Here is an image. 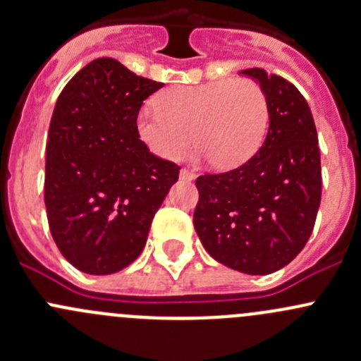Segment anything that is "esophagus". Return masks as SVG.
I'll return each mask as SVG.
<instances>
[{
    "mask_svg": "<svg viewBox=\"0 0 361 361\" xmlns=\"http://www.w3.org/2000/svg\"><path fill=\"white\" fill-rule=\"evenodd\" d=\"M180 178H181V180H185V181H192L195 178V174L192 173L190 169H181L180 171Z\"/></svg>",
    "mask_w": 361,
    "mask_h": 361,
    "instance_id": "1",
    "label": "esophagus"
}]
</instances>
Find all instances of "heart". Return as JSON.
I'll return each instance as SVG.
<instances>
[{"label":"heart","instance_id":"heart-1","mask_svg":"<svg viewBox=\"0 0 361 361\" xmlns=\"http://www.w3.org/2000/svg\"><path fill=\"white\" fill-rule=\"evenodd\" d=\"M155 104L157 110L137 115V133L162 159H180L194 134L201 155L220 169H231L258 150L267 130V99L251 80L174 85L160 92Z\"/></svg>","mask_w":361,"mask_h":361}]
</instances>
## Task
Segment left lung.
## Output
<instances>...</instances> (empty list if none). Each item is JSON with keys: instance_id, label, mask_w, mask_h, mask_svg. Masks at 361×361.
<instances>
[{"instance_id": "8db88e82", "label": "left lung", "mask_w": 361, "mask_h": 361, "mask_svg": "<svg viewBox=\"0 0 361 361\" xmlns=\"http://www.w3.org/2000/svg\"><path fill=\"white\" fill-rule=\"evenodd\" d=\"M241 75L264 90L267 136L239 167L195 180L194 227L216 262L245 274H271L300 253L314 228L322 201L318 133L293 83L262 68Z\"/></svg>"}]
</instances>
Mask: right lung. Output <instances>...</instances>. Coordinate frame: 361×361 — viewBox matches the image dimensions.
I'll return each instance as SVG.
<instances>
[{
  "mask_svg": "<svg viewBox=\"0 0 361 361\" xmlns=\"http://www.w3.org/2000/svg\"><path fill=\"white\" fill-rule=\"evenodd\" d=\"M162 82L101 57L57 97L49 127L45 207L63 257L87 274L133 264L180 166L152 154L137 133L141 104Z\"/></svg>",
  "mask_w": 361,
  "mask_h": 361,
  "instance_id": "obj_1",
  "label": "right lung"
}]
</instances>
